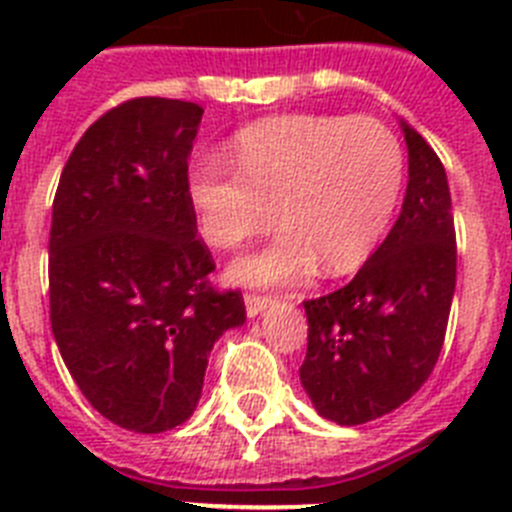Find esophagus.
Returning <instances> with one entry per match:
<instances>
[{
	"mask_svg": "<svg viewBox=\"0 0 512 512\" xmlns=\"http://www.w3.org/2000/svg\"><path fill=\"white\" fill-rule=\"evenodd\" d=\"M243 302H246V312L248 318H256V315H261V312L266 310V305H269V297H261V295H251V292H246L243 295Z\"/></svg>",
	"mask_w": 512,
	"mask_h": 512,
	"instance_id": "34e87169",
	"label": "esophagus"
}]
</instances>
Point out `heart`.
<instances>
[{"label": "heart", "mask_w": 512, "mask_h": 512, "mask_svg": "<svg viewBox=\"0 0 512 512\" xmlns=\"http://www.w3.org/2000/svg\"><path fill=\"white\" fill-rule=\"evenodd\" d=\"M235 166L197 161L189 200L215 248H238L284 223L282 233L235 264L248 284H284L320 261L346 274L369 259L400 202L405 151L377 120L289 115L256 122L235 140Z\"/></svg>", "instance_id": "1"}]
</instances>
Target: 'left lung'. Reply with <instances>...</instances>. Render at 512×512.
Here are the masks:
<instances>
[{"label":"left lung","mask_w":512,"mask_h":512,"mask_svg":"<svg viewBox=\"0 0 512 512\" xmlns=\"http://www.w3.org/2000/svg\"><path fill=\"white\" fill-rule=\"evenodd\" d=\"M408 189L397 223L346 287L305 300L300 379L338 425L392 413L431 377L456 287V233L446 169L402 122Z\"/></svg>","instance_id":"left-lung-1"}]
</instances>
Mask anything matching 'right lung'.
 I'll return each mask as SVG.
<instances>
[{
  "label": "right lung",
  "mask_w": 512,
  "mask_h": 512,
  "mask_svg": "<svg viewBox=\"0 0 512 512\" xmlns=\"http://www.w3.org/2000/svg\"><path fill=\"white\" fill-rule=\"evenodd\" d=\"M202 107L135 97L81 135L61 171L48 241L51 328L92 408L164 433L197 408L207 356L243 325L238 289L217 292L189 200Z\"/></svg>",
  "instance_id": "obj_1"
}]
</instances>
